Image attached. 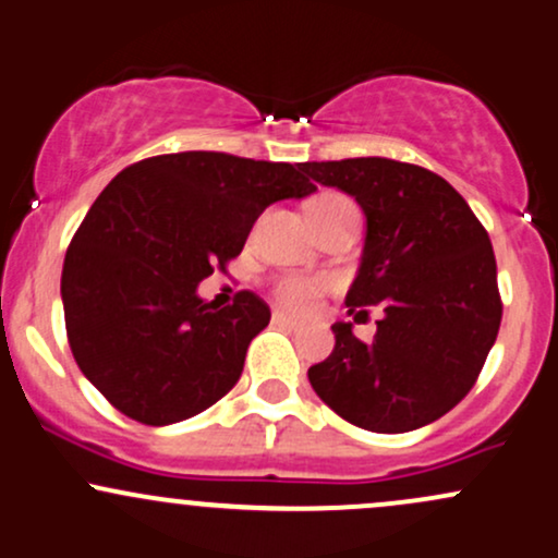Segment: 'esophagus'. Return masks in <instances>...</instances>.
Wrapping results in <instances>:
<instances>
[{"instance_id": "obj_1", "label": "esophagus", "mask_w": 558, "mask_h": 558, "mask_svg": "<svg viewBox=\"0 0 558 558\" xmlns=\"http://www.w3.org/2000/svg\"><path fill=\"white\" fill-rule=\"evenodd\" d=\"M271 318H274V324H279V327H287V329H303V322H298V318L287 316V313H281V311L274 313Z\"/></svg>"}]
</instances>
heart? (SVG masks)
I'll return each mask as SVG.
<instances>
[{
    "label": "heart",
    "instance_id": "1",
    "mask_svg": "<svg viewBox=\"0 0 558 558\" xmlns=\"http://www.w3.org/2000/svg\"><path fill=\"white\" fill-rule=\"evenodd\" d=\"M335 205H350V199L342 195H335V192H327V195H318L316 199H313L308 210L335 208ZM327 287H329L327 279L298 277V274H292V277H284L277 281V287H274V295H277V300L284 305V308L305 313V311L316 308L318 298L327 292Z\"/></svg>",
    "mask_w": 558,
    "mask_h": 558
}]
</instances>
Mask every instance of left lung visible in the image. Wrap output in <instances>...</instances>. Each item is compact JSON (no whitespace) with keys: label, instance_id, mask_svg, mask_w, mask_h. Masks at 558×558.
I'll list each match as a JSON object with an SVG mask.
<instances>
[{"label":"left lung","instance_id":"obj_1","mask_svg":"<svg viewBox=\"0 0 558 558\" xmlns=\"http://www.w3.org/2000/svg\"><path fill=\"white\" fill-rule=\"evenodd\" d=\"M324 186L355 197L366 245L348 313L381 305L363 342L337 322L335 350L308 368L316 396L361 429L411 432L448 414L477 381L504 303L490 236L446 179L414 162L348 158L303 162Z\"/></svg>","mask_w":558,"mask_h":558}]
</instances>
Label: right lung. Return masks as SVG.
Here are the masks:
<instances>
[{"mask_svg":"<svg viewBox=\"0 0 558 558\" xmlns=\"http://www.w3.org/2000/svg\"><path fill=\"white\" fill-rule=\"evenodd\" d=\"M298 166L203 149L155 155L94 199L60 292L73 359L121 414L149 427L184 422L236 385L271 311L250 290L216 308L197 284L242 253L268 205L316 190Z\"/></svg>","mask_w":558,"mask_h":558,"instance_id":"obj_1","label":"right lung"}]
</instances>
